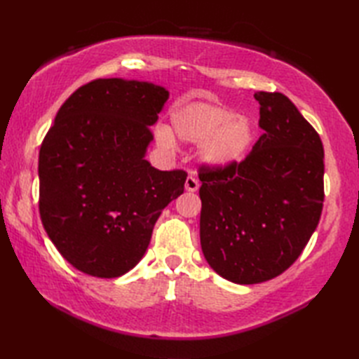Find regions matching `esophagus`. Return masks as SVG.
Wrapping results in <instances>:
<instances>
[{"mask_svg": "<svg viewBox=\"0 0 359 359\" xmlns=\"http://www.w3.org/2000/svg\"><path fill=\"white\" fill-rule=\"evenodd\" d=\"M185 189L189 193L197 191V189H199V182H197V179H194L193 175H188L185 180Z\"/></svg>", "mask_w": 359, "mask_h": 359, "instance_id": "34e87169", "label": "esophagus"}]
</instances>
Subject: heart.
<instances>
[{
    "label": "heart",
    "instance_id": "1",
    "mask_svg": "<svg viewBox=\"0 0 359 359\" xmlns=\"http://www.w3.org/2000/svg\"><path fill=\"white\" fill-rule=\"evenodd\" d=\"M172 134L165 128L156 133L157 147L175 148V139L201 143L199 160L210 170H226L241 163L253 149L257 129L248 116H238L225 106L191 103L171 116Z\"/></svg>",
    "mask_w": 359,
    "mask_h": 359
}]
</instances>
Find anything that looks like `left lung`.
Segmentation results:
<instances>
[{
  "instance_id": "obj_1",
  "label": "left lung",
  "mask_w": 359,
  "mask_h": 359,
  "mask_svg": "<svg viewBox=\"0 0 359 359\" xmlns=\"http://www.w3.org/2000/svg\"><path fill=\"white\" fill-rule=\"evenodd\" d=\"M264 129L243 162L202 170L201 245L210 266L250 285L284 273L315 233L324 202V148L280 93H256Z\"/></svg>"
}]
</instances>
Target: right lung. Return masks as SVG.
I'll return each mask as SVG.
<instances>
[{"instance_id": "right-lung-1", "label": "right lung", "mask_w": 359, "mask_h": 359, "mask_svg": "<svg viewBox=\"0 0 359 359\" xmlns=\"http://www.w3.org/2000/svg\"><path fill=\"white\" fill-rule=\"evenodd\" d=\"M168 98L151 81L98 79L67 98L46 134L41 222L79 271L111 279L133 270L160 212L184 193V171H158L144 158Z\"/></svg>"}]
</instances>
